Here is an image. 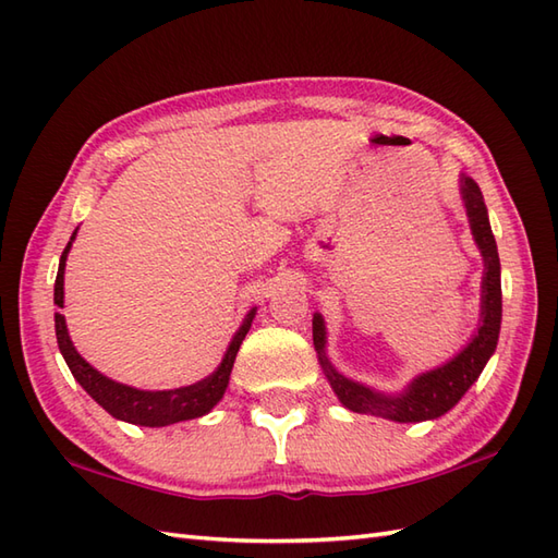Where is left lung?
<instances>
[{
    "instance_id": "8db88e82",
    "label": "left lung",
    "mask_w": 558,
    "mask_h": 558,
    "mask_svg": "<svg viewBox=\"0 0 558 558\" xmlns=\"http://www.w3.org/2000/svg\"><path fill=\"white\" fill-rule=\"evenodd\" d=\"M460 196L465 204V213L470 220L472 236L484 260V276H482V304H480V326L477 333L470 338V342L462 348L453 360L436 366V369L424 372L414 376L402 393H381L360 381L342 376L333 364H330L326 354V324L322 314H314L312 330H314V348L318 354V364L328 378L330 388L338 396V400L352 412L360 414H374V417H384L390 422H426L436 420L453 410L458 400L468 393L470 386L477 381L484 366L499 342L501 330V260L496 240L492 234L489 213L484 206V196L480 192L477 182L468 174H460Z\"/></svg>"
}]
</instances>
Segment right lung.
<instances>
[{"instance_id": "right-lung-1", "label": "right lung", "mask_w": 558, "mask_h": 558, "mask_svg": "<svg viewBox=\"0 0 558 558\" xmlns=\"http://www.w3.org/2000/svg\"><path fill=\"white\" fill-rule=\"evenodd\" d=\"M74 240H76V232L71 234V240L62 252V258H59V270H57V280H54V304L57 306H64V266H66L71 242ZM254 316H256V306L244 316L240 330L234 333L232 342L228 345V352H225V357L218 364L216 372L208 374L206 378H201V381H196L192 386L170 388V390L134 388V386L120 384V381H114V378L100 374L96 366H90L76 352L74 342H71V338H69L64 314H59V312L54 314V333H57L59 352H62L69 372L74 374L81 388L86 390V393L96 400L105 412H110L114 420H122L129 424L168 426L174 422L204 417V414H208L222 400L225 390H228V384H230L234 357H236V352H240V345L246 338L248 328H252Z\"/></svg>"}]
</instances>
